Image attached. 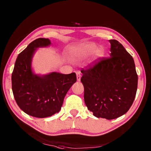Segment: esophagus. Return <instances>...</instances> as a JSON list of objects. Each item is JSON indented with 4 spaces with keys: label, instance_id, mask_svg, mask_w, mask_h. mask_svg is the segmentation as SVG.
<instances>
[{
    "label": "esophagus",
    "instance_id": "34e87169",
    "mask_svg": "<svg viewBox=\"0 0 151 151\" xmlns=\"http://www.w3.org/2000/svg\"><path fill=\"white\" fill-rule=\"evenodd\" d=\"M76 73V78H77V80L78 81H80V80H81V72L80 71H75Z\"/></svg>",
    "mask_w": 151,
    "mask_h": 151
}]
</instances>
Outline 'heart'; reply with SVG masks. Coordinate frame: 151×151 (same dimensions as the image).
I'll use <instances>...</instances> for the list:
<instances>
[{
  "label": "heart",
  "mask_w": 151,
  "mask_h": 151,
  "mask_svg": "<svg viewBox=\"0 0 151 151\" xmlns=\"http://www.w3.org/2000/svg\"><path fill=\"white\" fill-rule=\"evenodd\" d=\"M96 49V46L93 43L83 45L77 48L72 49L70 51V54L73 59H80L87 55L92 54Z\"/></svg>",
  "instance_id": "heart-1"
}]
</instances>
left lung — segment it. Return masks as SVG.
<instances>
[{"label": "left lung", "instance_id": "left-lung-1", "mask_svg": "<svg viewBox=\"0 0 151 151\" xmlns=\"http://www.w3.org/2000/svg\"><path fill=\"white\" fill-rule=\"evenodd\" d=\"M110 57L99 58L82 68L81 81L88 109L111 120L129 110L136 96L138 75L134 60L122 45L109 40Z\"/></svg>", "mask_w": 151, "mask_h": 151}]
</instances>
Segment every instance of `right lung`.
<instances>
[{
    "label": "right lung",
    "mask_w": 151,
    "mask_h": 151,
    "mask_svg": "<svg viewBox=\"0 0 151 151\" xmlns=\"http://www.w3.org/2000/svg\"><path fill=\"white\" fill-rule=\"evenodd\" d=\"M51 44L48 38H39L32 42L18 55L12 75L14 98L26 114L45 118L58 113L68 91L76 81L75 73L52 72L40 76L34 75L31 60L37 47Z\"/></svg>",
    "instance_id": "add662e5"
}]
</instances>
